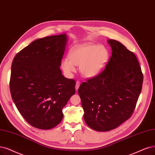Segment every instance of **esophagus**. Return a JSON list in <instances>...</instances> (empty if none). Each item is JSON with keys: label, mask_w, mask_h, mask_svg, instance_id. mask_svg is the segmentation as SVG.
Here are the masks:
<instances>
[{"label": "esophagus", "mask_w": 155, "mask_h": 155, "mask_svg": "<svg viewBox=\"0 0 155 155\" xmlns=\"http://www.w3.org/2000/svg\"><path fill=\"white\" fill-rule=\"evenodd\" d=\"M80 85H81V82H80L79 81H77L76 82V85H75L76 90H78V87L80 86Z\"/></svg>", "instance_id": "esophagus-1"}]
</instances>
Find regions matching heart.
Returning a JSON list of instances; mask_svg holds the SVG:
<instances>
[{
    "mask_svg": "<svg viewBox=\"0 0 155 155\" xmlns=\"http://www.w3.org/2000/svg\"><path fill=\"white\" fill-rule=\"evenodd\" d=\"M108 61V51L104 47L91 43L82 44L72 48L69 57L62 60L61 67L68 75L76 71L75 66L86 78H94L100 74Z\"/></svg>",
    "mask_w": 155,
    "mask_h": 155,
    "instance_id": "1",
    "label": "heart"
}]
</instances>
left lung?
Segmentation results:
<instances>
[{
  "label": "left lung",
  "mask_w": 155,
  "mask_h": 155,
  "mask_svg": "<svg viewBox=\"0 0 155 155\" xmlns=\"http://www.w3.org/2000/svg\"><path fill=\"white\" fill-rule=\"evenodd\" d=\"M112 55L101 73L81 84L78 92L89 127L98 131L118 127L132 115L143 74L135 55L122 43L108 40Z\"/></svg>",
  "instance_id": "8db88e82"
}]
</instances>
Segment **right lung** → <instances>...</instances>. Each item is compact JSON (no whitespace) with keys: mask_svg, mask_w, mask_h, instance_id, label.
<instances>
[{"mask_svg":"<svg viewBox=\"0 0 155 155\" xmlns=\"http://www.w3.org/2000/svg\"><path fill=\"white\" fill-rule=\"evenodd\" d=\"M66 34L38 39L14 57L9 82L15 104L26 121L41 130L62 121V108L75 93L76 82L62 74L59 66Z\"/></svg>","mask_w":155,"mask_h":155,"instance_id":"right-lung-1","label":"right lung"}]
</instances>
